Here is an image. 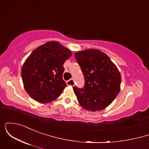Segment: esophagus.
<instances>
[{"label": "esophagus", "mask_w": 149, "mask_h": 149, "mask_svg": "<svg viewBox=\"0 0 149 149\" xmlns=\"http://www.w3.org/2000/svg\"><path fill=\"white\" fill-rule=\"evenodd\" d=\"M66 84L68 85H71V86H73L74 85V80L70 79L66 81Z\"/></svg>", "instance_id": "34e87169"}]
</instances>
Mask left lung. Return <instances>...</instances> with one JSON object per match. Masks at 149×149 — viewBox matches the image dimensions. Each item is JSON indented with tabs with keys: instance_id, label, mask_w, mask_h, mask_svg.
Wrapping results in <instances>:
<instances>
[{
	"instance_id": "8db88e82",
	"label": "left lung",
	"mask_w": 149,
	"mask_h": 149,
	"mask_svg": "<svg viewBox=\"0 0 149 149\" xmlns=\"http://www.w3.org/2000/svg\"><path fill=\"white\" fill-rule=\"evenodd\" d=\"M84 75L83 88L73 87L77 100L88 111H101L110 105L120 90L118 69L105 53L90 49L75 54Z\"/></svg>"
}]
</instances>
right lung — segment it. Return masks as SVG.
Masks as SVG:
<instances>
[{"label": "right lung", "instance_id": "right-lung-1", "mask_svg": "<svg viewBox=\"0 0 149 149\" xmlns=\"http://www.w3.org/2000/svg\"><path fill=\"white\" fill-rule=\"evenodd\" d=\"M71 50L57 41L47 42L31 53L22 69L26 91L40 103H48L61 95L66 83L63 80L65 61Z\"/></svg>", "mask_w": 149, "mask_h": 149}]
</instances>
